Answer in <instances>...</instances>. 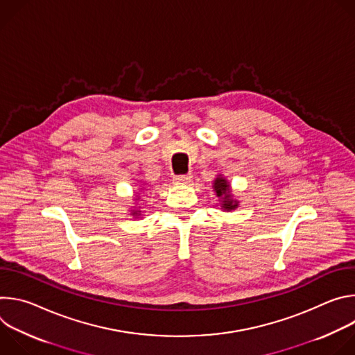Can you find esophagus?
<instances>
[{
	"label": "esophagus",
	"mask_w": 355,
	"mask_h": 355,
	"mask_svg": "<svg viewBox=\"0 0 355 355\" xmlns=\"http://www.w3.org/2000/svg\"><path fill=\"white\" fill-rule=\"evenodd\" d=\"M191 180H192V175H191V174H180V175H175V177H174V181H175L177 184H188Z\"/></svg>",
	"instance_id": "1"
}]
</instances>
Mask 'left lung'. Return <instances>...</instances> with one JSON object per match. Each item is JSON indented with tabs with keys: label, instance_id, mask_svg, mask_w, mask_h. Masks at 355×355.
Masks as SVG:
<instances>
[{
	"label": "left lung",
	"instance_id": "left-lung-1",
	"mask_svg": "<svg viewBox=\"0 0 355 355\" xmlns=\"http://www.w3.org/2000/svg\"><path fill=\"white\" fill-rule=\"evenodd\" d=\"M214 188L216 191V195L219 198H222V208L225 211H232V209L237 208V202L232 199V195H230V191H229V184H227V181L225 178L218 177L215 180Z\"/></svg>",
	"mask_w": 355,
	"mask_h": 355
}]
</instances>
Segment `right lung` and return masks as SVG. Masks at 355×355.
<instances>
[{
  "mask_svg": "<svg viewBox=\"0 0 355 355\" xmlns=\"http://www.w3.org/2000/svg\"><path fill=\"white\" fill-rule=\"evenodd\" d=\"M137 199H139V198H137ZM139 212H140V211H135V212H133V215H136V216H137V215H140Z\"/></svg>",
  "mask_w": 355,
  "mask_h": 355,
  "instance_id": "right-lung-1",
  "label": "right lung"
}]
</instances>
